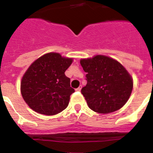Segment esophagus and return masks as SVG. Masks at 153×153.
<instances>
[{
  "mask_svg": "<svg viewBox=\"0 0 153 153\" xmlns=\"http://www.w3.org/2000/svg\"><path fill=\"white\" fill-rule=\"evenodd\" d=\"M81 88H82V86H79V87H78L77 89H76V91H80L81 90Z\"/></svg>",
  "mask_w": 153,
  "mask_h": 153,
  "instance_id": "obj_1",
  "label": "esophagus"
}]
</instances>
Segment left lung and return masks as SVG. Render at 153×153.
<instances>
[{"instance_id": "obj_1", "label": "left lung", "mask_w": 153, "mask_h": 153, "mask_svg": "<svg viewBox=\"0 0 153 153\" xmlns=\"http://www.w3.org/2000/svg\"><path fill=\"white\" fill-rule=\"evenodd\" d=\"M87 83L81 93L94 112L110 113L121 109L128 101L133 87L129 72L120 62L104 55L81 59Z\"/></svg>"}]
</instances>
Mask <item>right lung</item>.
Here are the masks:
<instances>
[{
  "label": "right lung",
  "instance_id": "add662e5",
  "mask_svg": "<svg viewBox=\"0 0 153 153\" xmlns=\"http://www.w3.org/2000/svg\"><path fill=\"white\" fill-rule=\"evenodd\" d=\"M73 58L58 53H48L36 59L23 76L21 92L30 109L40 114L53 116L67 107L70 97L75 90L65 71Z\"/></svg>",
  "mask_w": 153,
  "mask_h": 153
}]
</instances>
